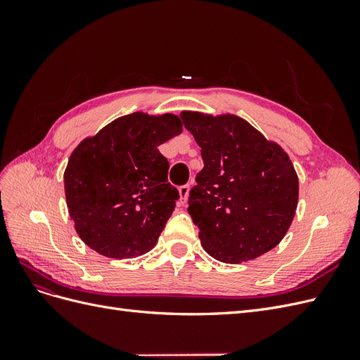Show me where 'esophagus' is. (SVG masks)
<instances>
[{"instance_id": "obj_1", "label": "esophagus", "mask_w": 360, "mask_h": 360, "mask_svg": "<svg viewBox=\"0 0 360 360\" xmlns=\"http://www.w3.org/2000/svg\"><path fill=\"white\" fill-rule=\"evenodd\" d=\"M179 193H180V201L181 204L186 202L188 197H189V184H183V186L179 188Z\"/></svg>"}]
</instances>
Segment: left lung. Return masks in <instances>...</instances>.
Segmentation results:
<instances>
[{"label":"left lung","instance_id":"8db88e82","mask_svg":"<svg viewBox=\"0 0 360 360\" xmlns=\"http://www.w3.org/2000/svg\"><path fill=\"white\" fill-rule=\"evenodd\" d=\"M180 118L204 162L188 212L205 252L236 264L269 252L297 209L299 179L288 155L237 115L183 111Z\"/></svg>","mask_w":360,"mask_h":360}]
</instances>
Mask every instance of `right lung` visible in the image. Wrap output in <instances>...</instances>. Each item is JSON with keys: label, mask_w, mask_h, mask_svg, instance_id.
<instances>
[{"label": "right lung", "mask_w": 360, "mask_h": 360, "mask_svg": "<svg viewBox=\"0 0 360 360\" xmlns=\"http://www.w3.org/2000/svg\"><path fill=\"white\" fill-rule=\"evenodd\" d=\"M181 134L177 115H123L85 138L64 171L69 214L81 240L108 258L155 248L179 191L159 146Z\"/></svg>", "instance_id": "add662e5"}]
</instances>
